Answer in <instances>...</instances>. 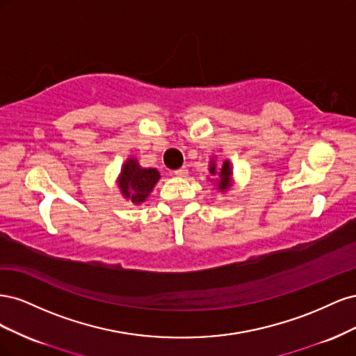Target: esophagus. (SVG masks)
Masks as SVG:
<instances>
[{
  "instance_id": "34e87169",
  "label": "esophagus",
  "mask_w": 356,
  "mask_h": 356,
  "mask_svg": "<svg viewBox=\"0 0 356 356\" xmlns=\"http://www.w3.org/2000/svg\"><path fill=\"white\" fill-rule=\"evenodd\" d=\"M187 174H188L187 168H181V169L174 170V175H177V177H187Z\"/></svg>"
}]
</instances>
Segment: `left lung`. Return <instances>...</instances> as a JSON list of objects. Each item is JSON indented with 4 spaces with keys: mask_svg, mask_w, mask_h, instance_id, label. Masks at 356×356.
Wrapping results in <instances>:
<instances>
[{
    "mask_svg": "<svg viewBox=\"0 0 356 356\" xmlns=\"http://www.w3.org/2000/svg\"><path fill=\"white\" fill-rule=\"evenodd\" d=\"M209 174L215 178H211L209 181L213 182L217 186V190L221 193L229 191V188L233 186V168L230 160H224L222 165L220 168H217V161H215L213 156L209 161Z\"/></svg>",
    "mask_w": 356,
    "mask_h": 356,
    "instance_id": "8db88e82",
    "label": "left lung"
}]
</instances>
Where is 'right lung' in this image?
I'll use <instances>...</instances> for the list:
<instances>
[{
	"instance_id": "1",
	"label": "right lung",
	"mask_w": 356,
	"mask_h": 356,
	"mask_svg": "<svg viewBox=\"0 0 356 356\" xmlns=\"http://www.w3.org/2000/svg\"><path fill=\"white\" fill-rule=\"evenodd\" d=\"M160 179L156 168H143L135 156L127 157L117 177V187L122 196L134 204H143Z\"/></svg>"
}]
</instances>
